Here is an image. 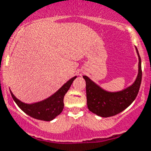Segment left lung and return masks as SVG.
<instances>
[{
	"label": "left lung",
	"instance_id": "obj_1",
	"mask_svg": "<svg viewBox=\"0 0 151 151\" xmlns=\"http://www.w3.org/2000/svg\"><path fill=\"white\" fill-rule=\"evenodd\" d=\"M136 51L139 55V74L133 84L124 90L109 92L102 89L88 76H83L86 81L87 104L90 111L101 117H111L124 111L133 103L142 81L141 58L137 48Z\"/></svg>",
	"mask_w": 151,
	"mask_h": 151
}]
</instances>
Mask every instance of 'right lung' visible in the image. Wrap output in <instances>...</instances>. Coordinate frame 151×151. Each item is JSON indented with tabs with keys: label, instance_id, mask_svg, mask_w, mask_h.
<instances>
[{
	"label": "right lung",
	"instance_id": "1",
	"mask_svg": "<svg viewBox=\"0 0 151 151\" xmlns=\"http://www.w3.org/2000/svg\"><path fill=\"white\" fill-rule=\"evenodd\" d=\"M76 76L71 78L61 87L55 94L43 101L27 104L20 101L11 92L13 100L20 109L31 117L39 120L51 121L60 114L63 109V98Z\"/></svg>",
	"mask_w": 151,
	"mask_h": 151
}]
</instances>
